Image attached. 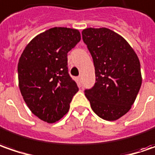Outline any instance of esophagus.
<instances>
[{
    "label": "esophagus",
    "mask_w": 155,
    "mask_h": 155,
    "mask_svg": "<svg viewBox=\"0 0 155 155\" xmlns=\"http://www.w3.org/2000/svg\"><path fill=\"white\" fill-rule=\"evenodd\" d=\"M77 82L79 85H81V82H82V78H81V75L77 77Z\"/></svg>",
    "instance_id": "34e87169"
}]
</instances>
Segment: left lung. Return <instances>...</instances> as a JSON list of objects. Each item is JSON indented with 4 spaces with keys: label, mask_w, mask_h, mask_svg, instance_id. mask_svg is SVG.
I'll return each instance as SVG.
<instances>
[{
    "label": "left lung",
    "mask_w": 155,
    "mask_h": 155,
    "mask_svg": "<svg viewBox=\"0 0 155 155\" xmlns=\"http://www.w3.org/2000/svg\"><path fill=\"white\" fill-rule=\"evenodd\" d=\"M81 33L94 60L96 77L85 95L99 117L117 120L130 110L141 88L138 56L123 37L108 28H87Z\"/></svg>",
    "instance_id": "left-lung-1"
}]
</instances>
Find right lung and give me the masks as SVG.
Returning <instances> with one entry per match:
<instances>
[{
    "mask_svg": "<svg viewBox=\"0 0 155 155\" xmlns=\"http://www.w3.org/2000/svg\"><path fill=\"white\" fill-rule=\"evenodd\" d=\"M81 40L76 29L54 27L36 36L18 63L20 93L31 111L49 124L60 120L79 91L68 70V52Z\"/></svg>",
    "mask_w": 155,
    "mask_h": 155,
    "instance_id": "right-lung-1",
    "label": "right lung"
}]
</instances>
